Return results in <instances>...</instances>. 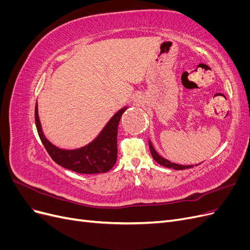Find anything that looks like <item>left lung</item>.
I'll use <instances>...</instances> for the list:
<instances>
[{
	"mask_svg": "<svg viewBox=\"0 0 250 250\" xmlns=\"http://www.w3.org/2000/svg\"><path fill=\"white\" fill-rule=\"evenodd\" d=\"M148 142H149L150 152H151V155H152V157H153V160H154L157 164H160L161 166H163V167L169 168V169H174V170H184V169H188V168L194 167L193 165H188V166H186V165H178V164L172 163V162H170V161H168V160H166L165 157L161 156L160 154H158V153L156 152V150L154 149V147H153V145H152V143H151V141L149 140ZM197 165H199V164H197ZM197 165H195V166H197Z\"/></svg>",
	"mask_w": 250,
	"mask_h": 250,
	"instance_id": "obj_1",
	"label": "left lung"
}]
</instances>
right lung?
<instances>
[{
  "mask_svg": "<svg viewBox=\"0 0 250 250\" xmlns=\"http://www.w3.org/2000/svg\"><path fill=\"white\" fill-rule=\"evenodd\" d=\"M128 107L118 110L100 133L84 146L63 149L51 143L44 135L39 116V105H35V124L42 145L49 155L62 167L81 174H98L109 171L117 162V135L120 119Z\"/></svg>",
  "mask_w": 250,
  "mask_h": 250,
  "instance_id": "add662e5",
  "label": "right lung"
}]
</instances>
